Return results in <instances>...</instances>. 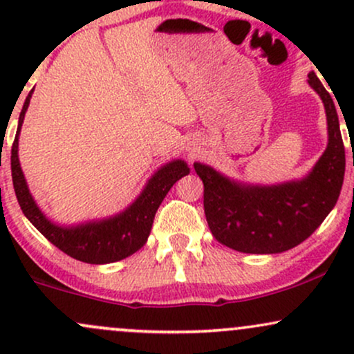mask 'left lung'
<instances>
[{"mask_svg":"<svg viewBox=\"0 0 354 354\" xmlns=\"http://www.w3.org/2000/svg\"><path fill=\"white\" fill-rule=\"evenodd\" d=\"M308 83L319 95L328 121V146L301 180L250 185L194 163L205 185V214L213 236L231 250L274 254L310 238L335 208L344 178V145L335 103L315 73Z\"/></svg>","mask_w":354,"mask_h":354,"instance_id":"1","label":"left lung"}]
</instances>
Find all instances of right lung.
Returning <instances> with one entry per match:
<instances>
[{"instance_id": "add662e5", "label": "right lung", "mask_w": 354, "mask_h": 354, "mask_svg": "<svg viewBox=\"0 0 354 354\" xmlns=\"http://www.w3.org/2000/svg\"><path fill=\"white\" fill-rule=\"evenodd\" d=\"M33 91L24 101L21 115L18 121V131L13 148H11V176L16 198L21 206L24 216L33 223V226L48 241L71 258L80 259L89 265H106L128 258L145 245L151 231L154 214L160 208L161 201L178 180L189 173L188 165L183 160H173L158 169L145 185L140 196L124 211L115 216L93 219L80 225L61 226L46 218L31 196L26 180L18 158V138L21 124L30 106Z\"/></svg>"}]
</instances>
